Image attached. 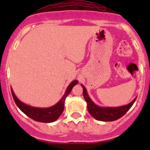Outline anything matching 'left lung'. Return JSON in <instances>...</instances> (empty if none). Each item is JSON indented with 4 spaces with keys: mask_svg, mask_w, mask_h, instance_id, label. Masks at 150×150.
<instances>
[{
    "mask_svg": "<svg viewBox=\"0 0 150 150\" xmlns=\"http://www.w3.org/2000/svg\"><path fill=\"white\" fill-rule=\"evenodd\" d=\"M83 87V93L85 100L87 103V109L91 115L96 120L100 121H114L122 117L135 102L137 97L129 104L120 107H99L96 105L89 97L86 88L81 84Z\"/></svg>",
    "mask_w": 150,
    "mask_h": 150,
    "instance_id": "8db88e82",
    "label": "left lung"
}]
</instances>
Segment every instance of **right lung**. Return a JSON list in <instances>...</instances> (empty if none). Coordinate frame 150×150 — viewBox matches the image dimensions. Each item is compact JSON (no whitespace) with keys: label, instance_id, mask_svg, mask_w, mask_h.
I'll return each instance as SVG.
<instances>
[{"label":"right lung","instance_id":"right-lung-1","mask_svg":"<svg viewBox=\"0 0 150 150\" xmlns=\"http://www.w3.org/2000/svg\"><path fill=\"white\" fill-rule=\"evenodd\" d=\"M77 83H78V81H72L68 86L62 98L55 105L50 107H46V108L32 107V106L23 103L16 97L15 93H13V89L11 88V90L12 96H13L15 103L17 105V107L20 109L21 111L23 112L26 115H28L29 117L38 122H52L56 121L62 113L63 112L64 108V101H65L66 97L70 93L72 88Z\"/></svg>","mask_w":150,"mask_h":150}]
</instances>
